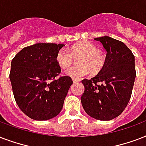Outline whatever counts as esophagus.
Wrapping results in <instances>:
<instances>
[{
  "mask_svg": "<svg viewBox=\"0 0 146 146\" xmlns=\"http://www.w3.org/2000/svg\"><path fill=\"white\" fill-rule=\"evenodd\" d=\"M72 81H73V82H74V83H77V82L80 81V80H79V79H77V78H72Z\"/></svg>",
  "mask_w": 146,
  "mask_h": 146,
  "instance_id": "esophagus-1",
  "label": "esophagus"
}]
</instances>
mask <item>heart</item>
Wrapping results in <instances>:
<instances>
[{"instance_id": "obj_1", "label": "heart", "mask_w": 146, "mask_h": 146, "mask_svg": "<svg viewBox=\"0 0 146 146\" xmlns=\"http://www.w3.org/2000/svg\"><path fill=\"white\" fill-rule=\"evenodd\" d=\"M75 66L66 71V74L73 78H80L89 72L97 74L104 67L106 57L103 52L89 41H81L65 49H60L56 54V62L62 68H68L76 58Z\"/></svg>"}]
</instances>
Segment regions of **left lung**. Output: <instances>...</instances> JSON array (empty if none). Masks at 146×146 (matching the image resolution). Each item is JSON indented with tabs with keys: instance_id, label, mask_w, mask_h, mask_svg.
<instances>
[{
	"instance_id": "obj_1",
	"label": "left lung",
	"mask_w": 146,
	"mask_h": 146,
	"mask_svg": "<svg viewBox=\"0 0 146 146\" xmlns=\"http://www.w3.org/2000/svg\"><path fill=\"white\" fill-rule=\"evenodd\" d=\"M107 51L104 67L96 76L81 81L84 92L81 104L89 116L110 120L123 113L135 81V56L121 41L109 36L95 38Z\"/></svg>"
}]
</instances>
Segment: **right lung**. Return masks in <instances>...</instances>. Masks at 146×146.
Wrapping results in <instances>:
<instances>
[{
    "mask_svg": "<svg viewBox=\"0 0 146 146\" xmlns=\"http://www.w3.org/2000/svg\"><path fill=\"white\" fill-rule=\"evenodd\" d=\"M64 44L36 43L27 46L11 62L10 80L20 109L36 120H47L59 113L72 85L71 77L60 76L55 57Z\"/></svg>",
    "mask_w": 146,
    "mask_h": 146,
    "instance_id": "obj_1",
    "label": "right lung"
}]
</instances>
